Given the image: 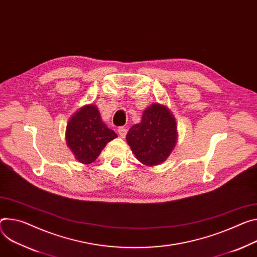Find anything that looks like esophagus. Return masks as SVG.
Listing matches in <instances>:
<instances>
[{
    "label": "esophagus",
    "mask_w": 257,
    "mask_h": 257,
    "mask_svg": "<svg viewBox=\"0 0 257 257\" xmlns=\"http://www.w3.org/2000/svg\"><path fill=\"white\" fill-rule=\"evenodd\" d=\"M118 133H119V135H120L122 138H125V136H126V134H127V129L124 128V127H120V128L118 129Z\"/></svg>",
    "instance_id": "obj_1"
}]
</instances>
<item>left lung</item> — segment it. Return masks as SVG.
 Masks as SVG:
<instances>
[{"instance_id":"1","label":"left lung","mask_w":257,"mask_h":257,"mask_svg":"<svg viewBox=\"0 0 257 257\" xmlns=\"http://www.w3.org/2000/svg\"><path fill=\"white\" fill-rule=\"evenodd\" d=\"M176 121L170 109L153 103L145 109L142 122L133 125L127 143L136 159L146 166H156L166 161L177 143Z\"/></svg>"}]
</instances>
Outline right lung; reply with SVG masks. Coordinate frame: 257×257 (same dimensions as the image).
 I'll use <instances>...</instances> for the list:
<instances>
[{
	"instance_id": "add662e5",
	"label": "right lung",
	"mask_w": 257,
	"mask_h": 257,
	"mask_svg": "<svg viewBox=\"0 0 257 257\" xmlns=\"http://www.w3.org/2000/svg\"><path fill=\"white\" fill-rule=\"evenodd\" d=\"M118 137L100 118L96 105L81 107L69 119L65 139L67 147L82 164H90L100 155L107 143Z\"/></svg>"
}]
</instances>
